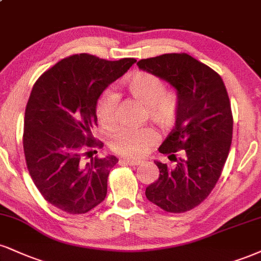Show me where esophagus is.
<instances>
[{"label":"esophagus","instance_id":"obj_1","mask_svg":"<svg viewBox=\"0 0 261 261\" xmlns=\"http://www.w3.org/2000/svg\"><path fill=\"white\" fill-rule=\"evenodd\" d=\"M121 162L122 163H125V164H128V165H133V166H136V165H139L140 163H141V161H136V159H126V158H122L121 159Z\"/></svg>","mask_w":261,"mask_h":261}]
</instances>
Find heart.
I'll return each instance as SVG.
<instances>
[{
	"label": "heart",
	"mask_w": 261,
	"mask_h": 261,
	"mask_svg": "<svg viewBox=\"0 0 261 261\" xmlns=\"http://www.w3.org/2000/svg\"><path fill=\"white\" fill-rule=\"evenodd\" d=\"M126 89L137 102L146 106L147 117L162 128H168L176 120L178 112L177 96L165 91V83L148 71L134 74L126 83ZM119 96L113 90H107L97 102L96 114L106 128L118 125ZM158 134L154 128L122 127L111 137V148L118 154L139 158L158 143Z\"/></svg>",
	"instance_id": "obj_1"
}]
</instances>
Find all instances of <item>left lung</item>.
Returning a JSON list of instances; mask_svg holds the SVG:
<instances>
[{
	"label": "left lung",
	"mask_w": 261,
	"mask_h": 261,
	"mask_svg": "<svg viewBox=\"0 0 261 261\" xmlns=\"http://www.w3.org/2000/svg\"><path fill=\"white\" fill-rule=\"evenodd\" d=\"M137 65L172 85L178 99L175 127L159 147L176 163L154 162L159 178L146 188V197L168 213L188 212L212 192L230 152L233 118L227 91L220 75L187 53L141 59Z\"/></svg>",
	"instance_id": "obj_1"
}]
</instances>
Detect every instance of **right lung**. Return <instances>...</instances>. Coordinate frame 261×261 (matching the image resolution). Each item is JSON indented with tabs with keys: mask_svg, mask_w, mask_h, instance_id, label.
Returning a JSON list of instances; mask_svg holds the SVG:
<instances>
[{
	"mask_svg": "<svg viewBox=\"0 0 261 261\" xmlns=\"http://www.w3.org/2000/svg\"><path fill=\"white\" fill-rule=\"evenodd\" d=\"M135 62L73 55L34 85L25 108L24 155L37 190L56 208L85 214L105 200L109 171L118 158L95 156L86 164L83 158L91 148L103 147L92 135L97 100Z\"/></svg>",
	"mask_w": 261,
	"mask_h": 261,
	"instance_id": "right-lung-1",
	"label": "right lung"
}]
</instances>
